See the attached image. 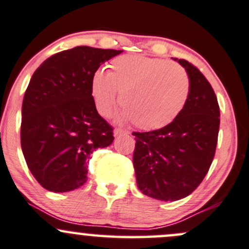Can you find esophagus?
<instances>
[{"instance_id":"34e87169","label":"esophagus","mask_w":249,"mask_h":249,"mask_svg":"<svg viewBox=\"0 0 249 249\" xmlns=\"http://www.w3.org/2000/svg\"><path fill=\"white\" fill-rule=\"evenodd\" d=\"M129 131H126V130L124 129H120V127H117L116 130H114V136H123V135H129Z\"/></svg>"}]
</instances>
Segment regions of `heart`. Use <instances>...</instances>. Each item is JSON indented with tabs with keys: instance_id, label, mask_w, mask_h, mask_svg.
<instances>
[{
	"instance_id": "obj_1",
	"label": "heart",
	"mask_w": 249,
	"mask_h": 249,
	"mask_svg": "<svg viewBox=\"0 0 249 249\" xmlns=\"http://www.w3.org/2000/svg\"><path fill=\"white\" fill-rule=\"evenodd\" d=\"M191 83L179 64L155 57L124 54L112 59L107 72L98 70L90 91L96 108L108 116L120 93V119L132 120L141 130L169 125L184 109Z\"/></svg>"
}]
</instances>
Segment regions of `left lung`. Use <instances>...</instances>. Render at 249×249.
Wrapping results in <instances>:
<instances>
[{
	"label": "left lung",
	"mask_w": 249,
	"mask_h": 249,
	"mask_svg": "<svg viewBox=\"0 0 249 249\" xmlns=\"http://www.w3.org/2000/svg\"><path fill=\"white\" fill-rule=\"evenodd\" d=\"M178 62L191 83L181 113L162 129L132 132L137 186L163 201L187 197L199 186L213 163L219 131V106L211 85L192 63Z\"/></svg>",
	"instance_id": "1"
}]
</instances>
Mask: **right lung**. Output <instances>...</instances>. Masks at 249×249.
Here are the masks:
<instances>
[{"mask_svg": "<svg viewBox=\"0 0 249 249\" xmlns=\"http://www.w3.org/2000/svg\"><path fill=\"white\" fill-rule=\"evenodd\" d=\"M120 52L89 46L64 50L41 63L31 78L22 101L21 149L46 190L82 186L91 154L113 142V126L96 111L90 83L99 67Z\"/></svg>", "mask_w": 249, "mask_h": 249, "instance_id": "1", "label": "right lung"}]
</instances>
